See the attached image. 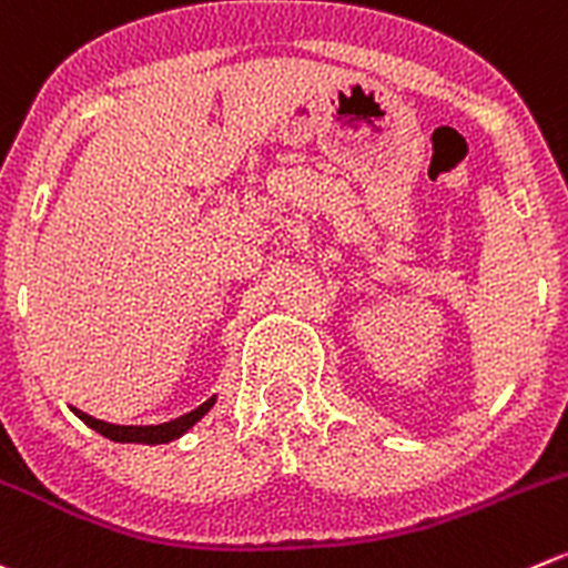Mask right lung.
<instances>
[{
    "label": "right lung",
    "instance_id": "1",
    "mask_svg": "<svg viewBox=\"0 0 568 568\" xmlns=\"http://www.w3.org/2000/svg\"><path fill=\"white\" fill-rule=\"evenodd\" d=\"M213 402H216V396H211L207 402H202L196 410L185 413V416L172 418V422H163V424H150V427H132V424H108V422H99V418L88 416V413L77 410V407H71V410H74V416H80L82 422L91 427V430H97L99 436L110 438V442H119V444H169V442H174V438L183 436V433H189L191 427H194V424L200 422V418L205 416L207 410H211Z\"/></svg>",
    "mask_w": 568,
    "mask_h": 568
}]
</instances>
